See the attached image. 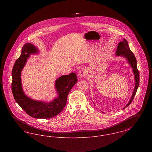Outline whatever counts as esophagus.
Wrapping results in <instances>:
<instances>
[{
  "mask_svg": "<svg viewBox=\"0 0 152 152\" xmlns=\"http://www.w3.org/2000/svg\"><path fill=\"white\" fill-rule=\"evenodd\" d=\"M87 71L84 68H81L78 72V76L80 78L84 77L87 76Z\"/></svg>",
  "mask_w": 152,
  "mask_h": 152,
  "instance_id": "obj_1",
  "label": "esophagus"
}]
</instances>
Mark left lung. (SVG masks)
Returning a JSON list of instances; mask_svg holds the SVG:
<instances>
[{
  "mask_svg": "<svg viewBox=\"0 0 152 152\" xmlns=\"http://www.w3.org/2000/svg\"><path fill=\"white\" fill-rule=\"evenodd\" d=\"M116 55L117 56H121L127 60L128 64L130 65L132 68V71L134 74V79L135 80V86H134L133 92L132 94L130 100L126 105V106L123 109H124L130 105V103L133 101L134 97L137 92L138 88L139 86V83H140V75H139V72H138L137 66L136 58H135V56L133 54V53L130 50L127 40H125V39H124L123 41L120 42L118 44L116 52Z\"/></svg>",
  "mask_w": 152,
  "mask_h": 152,
  "instance_id": "obj_1",
  "label": "left lung"
}]
</instances>
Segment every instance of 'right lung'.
I'll use <instances>...</instances> for the list:
<instances>
[{"label":"right lung","instance_id":"1","mask_svg":"<svg viewBox=\"0 0 152 152\" xmlns=\"http://www.w3.org/2000/svg\"><path fill=\"white\" fill-rule=\"evenodd\" d=\"M39 50L32 44L24 45L20 57L15 61L12 73V92L16 102L29 116L35 118H50L59 114L66 104L68 94L77 82L75 73L63 75L55 81L58 97L49 102L34 100L24 93L21 72L30 55L39 53Z\"/></svg>","mask_w":152,"mask_h":152}]
</instances>
